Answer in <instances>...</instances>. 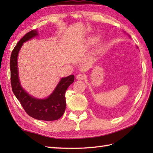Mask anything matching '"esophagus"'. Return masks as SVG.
<instances>
[{"label":"esophagus","instance_id":"esophagus-1","mask_svg":"<svg viewBox=\"0 0 153 153\" xmlns=\"http://www.w3.org/2000/svg\"><path fill=\"white\" fill-rule=\"evenodd\" d=\"M84 78H85V76H84V75H83L82 74H77L76 76V79L77 80H83Z\"/></svg>","mask_w":153,"mask_h":153}]
</instances>
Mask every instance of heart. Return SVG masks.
<instances>
[{
    "label": "heart",
    "mask_w": 153,
    "mask_h": 153,
    "mask_svg": "<svg viewBox=\"0 0 153 153\" xmlns=\"http://www.w3.org/2000/svg\"><path fill=\"white\" fill-rule=\"evenodd\" d=\"M99 41V36L91 37L88 41H87V47H88V48L92 47L94 46V45H95L97 43H98ZM102 48H103V45L102 44H100L98 48H97V53H99L100 51H101Z\"/></svg>",
    "instance_id": "heart-1"
}]
</instances>
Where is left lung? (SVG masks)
<instances>
[{"mask_svg": "<svg viewBox=\"0 0 153 153\" xmlns=\"http://www.w3.org/2000/svg\"><path fill=\"white\" fill-rule=\"evenodd\" d=\"M101 108H96V111L98 112V113H99V114H108V113H109L108 112H106L105 110H103V109H101Z\"/></svg>", "mask_w": 153, "mask_h": 153, "instance_id": "obj_1", "label": "left lung"}]
</instances>
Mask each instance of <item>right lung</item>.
Here are the masks:
<instances>
[{"label": "right lung", "mask_w": 153, "mask_h": 153, "mask_svg": "<svg viewBox=\"0 0 153 153\" xmlns=\"http://www.w3.org/2000/svg\"><path fill=\"white\" fill-rule=\"evenodd\" d=\"M37 35V30L28 32L21 39L12 52L10 62L12 89L14 95L29 116L37 120L53 121L59 119L64 113L66 106L65 93L68 87L74 82V76L71 75L62 77L53 93L47 98H35L25 91L19 82L18 56L24 43Z\"/></svg>", "instance_id": "obj_1"}]
</instances>
